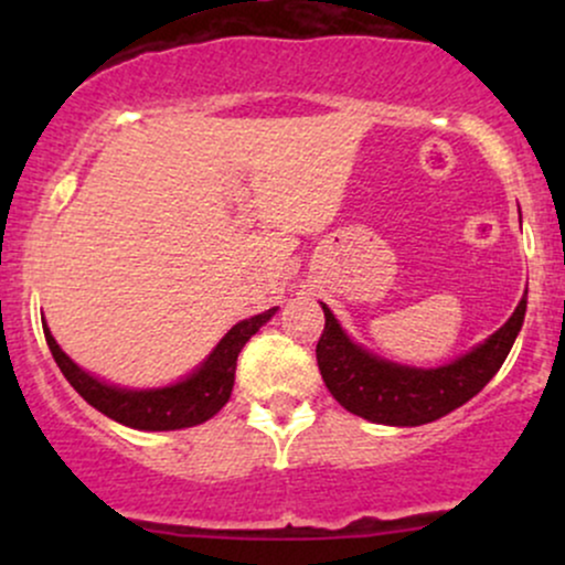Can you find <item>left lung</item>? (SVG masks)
<instances>
[{
    "label": "left lung",
    "mask_w": 565,
    "mask_h": 565,
    "mask_svg": "<svg viewBox=\"0 0 565 565\" xmlns=\"http://www.w3.org/2000/svg\"><path fill=\"white\" fill-rule=\"evenodd\" d=\"M321 308L327 323L316 345V359L337 404L369 423L417 427L436 423L454 408L468 404L494 377L523 327L526 295L518 302L515 313L494 334L486 337L481 345L433 369L380 359L372 350L350 340L327 305L321 302Z\"/></svg>",
    "instance_id": "8db88e82"
}]
</instances>
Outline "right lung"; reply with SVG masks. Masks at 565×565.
<instances>
[{"instance_id":"right-lung-1","label":"right lung","mask_w":565,"mask_h":565,"mask_svg":"<svg viewBox=\"0 0 565 565\" xmlns=\"http://www.w3.org/2000/svg\"><path fill=\"white\" fill-rule=\"evenodd\" d=\"M276 310L278 308H270L252 319L238 321L191 374L164 387H121L95 377L63 353L47 323H42L44 340H47L55 364L89 406L111 417L114 423L135 427V430H183V427L206 423L228 404L233 380H236L238 353L252 334L260 332L263 323L274 319Z\"/></svg>"}]
</instances>
